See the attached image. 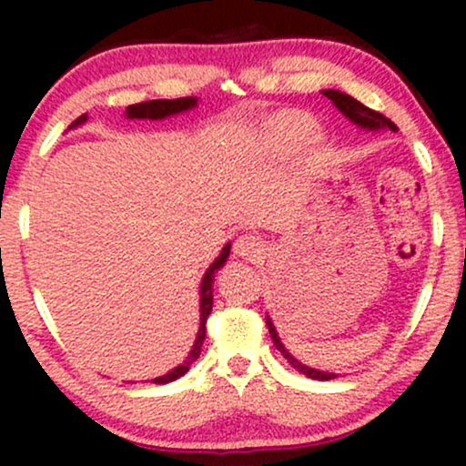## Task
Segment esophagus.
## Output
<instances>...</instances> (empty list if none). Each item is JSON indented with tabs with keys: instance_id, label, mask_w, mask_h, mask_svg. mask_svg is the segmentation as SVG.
<instances>
[{
	"instance_id": "34e87169",
	"label": "esophagus",
	"mask_w": 466,
	"mask_h": 466,
	"mask_svg": "<svg viewBox=\"0 0 466 466\" xmlns=\"http://www.w3.org/2000/svg\"><path fill=\"white\" fill-rule=\"evenodd\" d=\"M233 252L246 260H258L265 252V244L258 235L246 233V235H239V238L235 239Z\"/></svg>"
}]
</instances>
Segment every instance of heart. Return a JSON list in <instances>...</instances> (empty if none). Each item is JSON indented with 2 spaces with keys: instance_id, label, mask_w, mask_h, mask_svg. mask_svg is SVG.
Returning a JSON list of instances; mask_svg holds the SVG:
<instances>
[{
  "instance_id": "1",
  "label": "heart",
  "mask_w": 466,
  "mask_h": 466,
  "mask_svg": "<svg viewBox=\"0 0 466 466\" xmlns=\"http://www.w3.org/2000/svg\"><path fill=\"white\" fill-rule=\"evenodd\" d=\"M316 125L308 114L297 110H284L267 120L258 136V146L273 157H290L308 142ZM322 157V146L318 139L309 142V161L318 163Z\"/></svg>"
}]
</instances>
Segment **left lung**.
I'll use <instances>...</instances> for the list:
<instances>
[{
	"mask_svg": "<svg viewBox=\"0 0 466 466\" xmlns=\"http://www.w3.org/2000/svg\"><path fill=\"white\" fill-rule=\"evenodd\" d=\"M322 95H324V97H329L330 101H333V104H335L337 107H339V110H341L343 114H346V116H348L350 120H354L356 125L365 127V129H381V127H388V129L397 131V125H394L390 118H386L384 114L371 110V107L362 106L359 99L350 97V95H346V93H341V91H322ZM267 329H269L271 339H273V343H276V348L279 350V352H282L284 359L290 360V365L295 367L299 373L308 375V378H311V380H333V378H335L333 373L316 371V369L305 367V365H301V362H299V360L292 359V356L289 354V350H286V348L282 346V341H279V337H278V333H276V329H273V324H271L269 318H267Z\"/></svg>",
	"mask_w": 466,
	"mask_h": 466,
	"instance_id": "obj_1",
	"label": "left lung"
}]
</instances>
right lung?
<instances>
[{
    "mask_svg": "<svg viewBox=\"0 0 466 466\" xmlns=\"http://www.w3.org/2000/svg\"><path fill=\"white\" fill-rule=\"evenodd\" d=\"M197 104L195 97H177V99H152V101H142V104H136V106H129L127 107V116L129 118H165L169 116V114H177V112H184L188 110V107H193ZM86 120V114H82L72 123V127L85 123ZM228 250H231V246H225L222 248L220 257L214 260L212 267L206 271V278H203L201 282V327H199V333H197V339H195V346L190 350L188 359L182 362V365H177L174 371H169L167 375H161V378H155L152 381L155 384H167V381H174L180 378L188 371V367L193 365L197 360V356L201 352V346H203V339H206V324H208V316L209 311H212V303H214V297H212V284H214V273L216 269H220L222 265L227 263V257H228Z\"/></svg>",
    "mask_w": 466,
    "mask_h": 466,
    "instance_id": "add662e5",
    "label": "right lung"
}]
</instances>
